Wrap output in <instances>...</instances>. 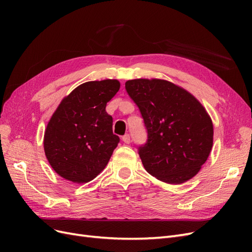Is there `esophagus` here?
Listing matches in <instances>:
<instances>
[{
  "instance_id": "1",
  "label": "esophagus",
  "mask_w": 252,
  "mask_h": 252,
  "mask_svg": "<svg viewBox=\"0 0 252 252\" xmlns=\"http://www.w3.org/2000/svg\"><path fill=\"white\" fill-rule=\"evenodd\" d=\"M122 141H123L124 143H126V144H129L130 143V141H131V139H130V135L129 134H124L123 136H122Z\"/></svg>"
}]
</instances>
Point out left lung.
<instances>
[{
	"instance_id": "8db88e82",
	"label": "left lung",
	"mask_w": 252,
	"mask_h": 252,
	"mask_svg": "<svg viewBox=\"0 0 252 252\" xmlns=\"http://www.w3.org/2000/svg\"><path fill=\"white\" fill-rule=\"evenodd\" d=\"M125 88L147 130V142L139 147L145 169L168 184L193 178L207 161L213 143L212 121L203 105L165 80H129Z\"/></svg>"
}]
</instances>
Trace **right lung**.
Instances as JSON below:
<instances>
[{"label":"right lung","instance_id":"1","mask_svg":"<svg viewBox=\"0 0 252 252\" xmlns=\"http://www.w3.org/2000/svg\"><path fill=\"white\" fill-rule=\"evenodd\" d=\"M120 86L118 80L84 83L52 114L44 134V150L53 170L65 180L87 183L108 164L120 138L112 132L106 105Z\"/></svg>","mask_w":252,"mask_h":252}]
</instances>
